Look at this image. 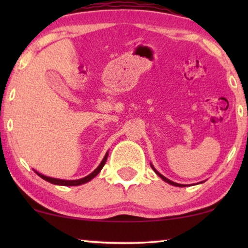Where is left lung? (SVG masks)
<instances>
[{
  "label": "left lung",
  "mask_w": 248,
  "mask_h": 248,
  "mask_svg": "<svg viewBox=\"0 0 248 248\" xmlns=\"http://www.w3.org/2000/svg\"><path fill=\"white\" fill-rule=\"evenodd\" d=\"M151 168L152 169H154V170H155V174H157L158 176H159V177H160L161 179H162V181H165L166 183H168V184H170V185H174V186H178V187H184V186H186V185H183V184H178V183H175V182H171V181H169V179L168 178H166L165 177V176H162L161 174H160V172H158L157 170H155V168L154 167V166H152L151 165Z\"/></svg>",
  "instance_id": "left-lung-1"
}]
</instances>
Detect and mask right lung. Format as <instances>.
I'll list each match as a JSON object with an SVG mask.
<instances>
[{
    "label": "right lung",
    "mask_w": 248,
    "mask_h": 248,
    "mask_svg": "<svg viewBox=\"0 0 248 248\" xmlns=\"http://www.w3.org/2000/svg\"><path fill=\"white\" fill-rule=\"evenodd\" d=\"M107 157H108V152L106 155H105V157L103 160H101L100 165L98 166V167L94 169V170L89 174L86 177L81 178V179H76V181H65V179H59V178H52V177H47V176H44L42 174H39V172L36 171V174L39 176V177H42L43 179H45L48 183H52V184H55V185H62V186H78V185H81V184H84V183H88L90 182L91 179L93 177H96V176L99 174L101 169H103L104 165L106 164V160H107Z\"/></svg>",
    "instance_id": "1"
}]
</instances>
